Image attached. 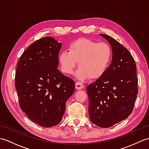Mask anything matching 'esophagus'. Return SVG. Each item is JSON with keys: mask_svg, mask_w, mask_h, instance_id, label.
<instances>
[{"mask_svg": "<svg viewBox=\"0 0 149 149\" xmlns=\"http://www.w3.org/2000/svg\"><path fill=\"white\" fill-rule=\"evenodd\" d=\"M84 88V85L82 84L80 82H77L75 83V89L76 90H82Z\"/></svg>", "mask_w": 149, "mask_h": 149, "instance_id": "34e87169", "label": "esophagus"}]
</instances>
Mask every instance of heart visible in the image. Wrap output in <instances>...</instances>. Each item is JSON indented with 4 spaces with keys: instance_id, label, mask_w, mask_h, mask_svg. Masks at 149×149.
Wrapping results in <instances>:
<instances>
[{
    "instance_id": "obj_1",
    "label": "heart",
    "mask_w": 149,
    "mask_h": 149,
    "mask_svg": "<svg viewBox=\"0 0 149 149\" xmlns=\"http://www.w3.org/2000/svg\"><path fill=\"white\" fill-rule=\"evenodd\" d=\"M112 58L113 50L107 43L80 38L70 44L68 51L59 54V61L64 74H72L78 62L75 75L79 79H96L105 74Z\"/></svg>"
}]
</instances>
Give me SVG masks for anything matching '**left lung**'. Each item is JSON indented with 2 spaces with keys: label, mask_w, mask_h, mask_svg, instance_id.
<instances>
[{
  "label": "left lung",
  "mask_w": 149,
  "mask_h": 149,
  "mask_svg": "<svg viewBox=\"0 0 149 149\" xmlns=\"http://www.w3.org/2000/svg\"><path fill=\"white\" fill-rule=\"evenodd\" d=\"M113 50L111 63L102 77L88 85L91 122L107 128L131 115L138 95V77L134 59L122 44L107 34Z\"/></svg>",
  "instance_id": "8db88e82"
}]
</instances>
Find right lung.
I'll return each instance as SVG.
<instances>
[{"instance_id": "add662e5", "label": "right lung", "mask_w": 149, "mask_h": 149, "mask_svg": "<svg viewBox=\"0 0 149 149\" xmlns=\"http://www.w3.org/2000/svg\"><path fill=\"white\" fill-rule=\"evenodd\" d=\"M62 43L51 37L33 42L18 62L15 87L19 106L31 120L44 127L58 125L75 83L58 69Z\"/></svg>"}]
</instances>
